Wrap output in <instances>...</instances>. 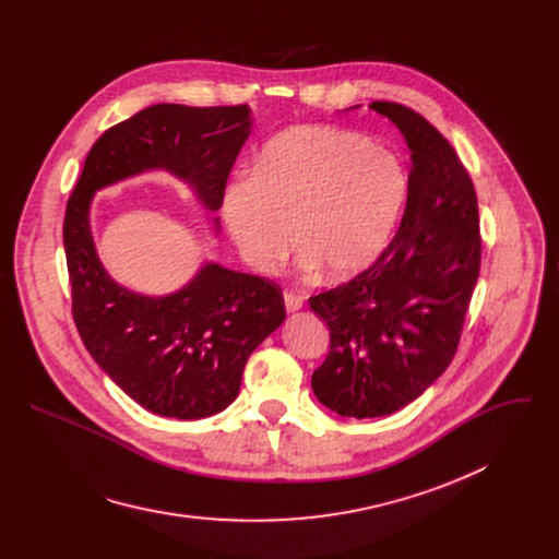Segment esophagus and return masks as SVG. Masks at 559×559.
Here are the masks:
<instances>
[{
  "label": "esophagus",
  "mask_w": 559,
  "mask_h": 559,
  "mask_svg": "<svg viewBox=\"0 0 559 559\" xmlns=\"http://www.w3.org/2000/svg\"><path fill=\"white\" fill-rule=\"evenodd\" d=\"M283 298H285L287 311H298V309L302 307V302H305L302 294H298V292H294V289H285V292H283Z\"/></svg>",
  "instance_id": "34e87169"
}]
</instances>
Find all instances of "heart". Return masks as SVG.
<instances>
[{
  "label": "heart",
  "mask_w": 559,
  "mask_h": 559,
  "mask_svg": "<svg viewBox=\"0 0 559 559\" xmlns=\"http://www.w3.org/2000/svg\"><path fill=\"white\" fill-rule=\"evenodd\" d=\"M403 199L405 173L389 150L347 130L296 126L263 145L254 175L225 186L221 210L254 270H276L294 236L302 270L347 278L382 252Z\"/></svg>",
  "instance_id": "heart-1"
}]
</instances>
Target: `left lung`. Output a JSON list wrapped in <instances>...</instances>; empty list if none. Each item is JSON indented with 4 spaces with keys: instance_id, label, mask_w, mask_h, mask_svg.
<instances>
[{
    "instance_id": "obj_1",
    "label": "left lung",
    "mask_w": 559,
    "mask_h": 559,
    "mask_svg": "<svg viewBox=\"0 0 559 559\" xmlns=\"http://www.w3.org/2000/svg\"><path fill=\"white\" fill-rule=\"evenodd\" d=\"M407 139V205L371 267L309 298L330 328V354L311 373L328 409L380 418L403 409L449 367L460 345L483 241L473 181L451 143L416 110L373 102Z\"/></svg>"
}]
</instances>
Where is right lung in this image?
I'll list each match as a JSON object with an SVG mask.
<instances>
[{
	"label": "right lung",
	"instance_id": "right-lung-1",
	"mask_svg": "<svg viewBox=\"0 0 559 559\" xmlns=\"http://www.w3.org/2000/svg\"><path fill=\"white\" fill-rule=\"evenodd\" d=\"M250 128L248 106H150L95 141L66 205L76 332L132 401L158 416L197 420L223 412L241 389L250 354L285 321L283 292L267 278L207 263L175 294H134L97 257L91 201L121 179L168 170L216 212Z\"/></svg>",
	"mask_w": 559,
	"mask_h": 559
}]
</instances>
